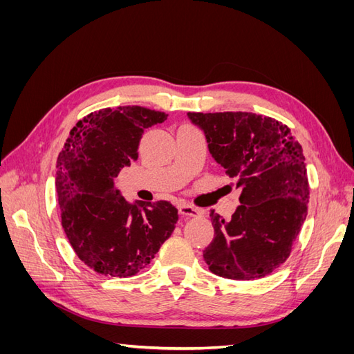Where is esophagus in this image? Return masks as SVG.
Returning a JSON list of instances; mask_svg holds the SVG:
<instances>
[{
  "label": "esophagus",
  "instance_id": "esophagus-1",
  "mask_svg": "<svg viewBox=\"0 0 354 354\" xmlns=\"http://www.w3.org/2000/svg\"><path fill=\"white\" fill-rule=\"evenodd\" d=\"M178 212L180 216L183 217H199L201 216V211L195 207H190L187 205V203H181V205L178 207Z\"/></svg>",
  "mask_w": 354,
  "mask_h": 354
}]
</instances>
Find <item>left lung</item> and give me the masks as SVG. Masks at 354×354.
Masks as SVG:
<instances>
[{
  "label": "left lung",
  "mask_w": 354,
  "mask_h": 354,
  "mask_svg": "<svg viewBox=\"0 0 354 354\" xmlns=\"http://www.w3.org/2000/svg\"><path fill=\"white\" fill-rule=\"evenodd\" d=\"M187 116L205 131L211 155L241 194V205L230 220L209 214L214 238L203 260L221 277L261 279L291 255L307 217L310 186L303 147L288 125L270 116L251 112Z\"/></svg>",
  "instance_id": "obj_1"
}]
</instances>
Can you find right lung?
<instances>
[{
  "mask_svg": "<svg viewBox=\"0 0 354 354\" xmlns=\"http://www.w3.org/2000/svg\"><path fill=\"white\" fill-rule=\"evenodd\" d=\"M143 106L104 108L75 125L57 158L56 189L63 230L95 273L130 277L146 269L173 233L178 211L168 201L128 203L115 177L137 160L145 128L167 120Z\"/></svg>",
  "mask_w": 354,
  "mask_h": 354,
  "instance_id": "1",
  "label": "right lung"
}]
</instances>
